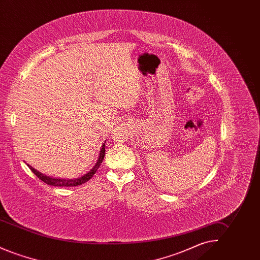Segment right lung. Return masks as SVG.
Instances as JSON below:
<instances>
[{
  "label": "right lung",
  "mask_w": 260,
  "mask_h": 260,
  "mask_svg": "<svg viewBox=\"0 0 260 260\" xmlns=\"http://www.w3.org/2000/svg\"><path fill=\"white\" fill-rule=\"evenodd\" d=\"M104 156H105V143H103L102 145V148L100 150V153H99V160L96 161L95 166L93 167V169H91L87 174H85L84 176L80 177V178H77V179H58V178H51L50 176H47L43 173H39L37 172L34 168H32L30 165L27 164V166L29 167V169L33 172V173L36 174L38 178H40L43 182L49 184V185L52 186H64V187H71V186H78L81 185V184H84L86 183L87 181H88L92 176L93 174L96 173V171L99 170L101 162L103 161L104 159Z\"/></svg>",
  "instance_id": "add662e5"
}]
</instances>
